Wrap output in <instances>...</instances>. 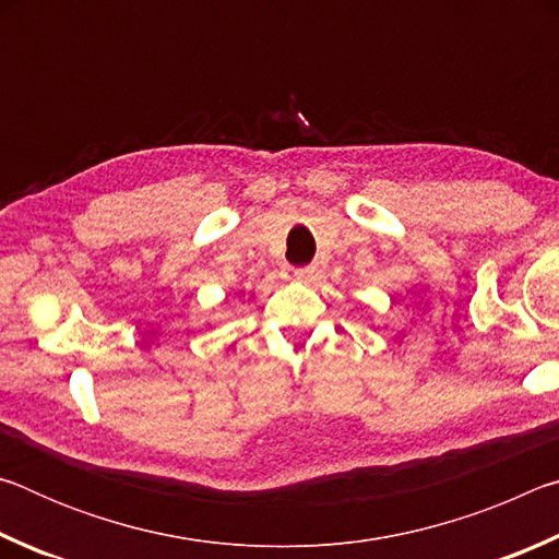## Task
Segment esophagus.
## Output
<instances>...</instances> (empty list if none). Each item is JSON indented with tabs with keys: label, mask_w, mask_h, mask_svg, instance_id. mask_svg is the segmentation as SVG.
Wrapping results in <instances>:
<instances>
[{
	"label": "esophagus",
	"mask_w": 559,
	"mask_h": 559,
	"mask_svg": "<svg viewBox=\"0 0 559 559\" xmlns=\"http://www.w3.org/2000/svg\"><path fill=\"white\" fill-rule=\"evenodd\" d=\"M290 276L306 283H316L320 273H318V266H302V269H290Z\"/></svg>",
	"instance_id": "1"
}]
</instances>
